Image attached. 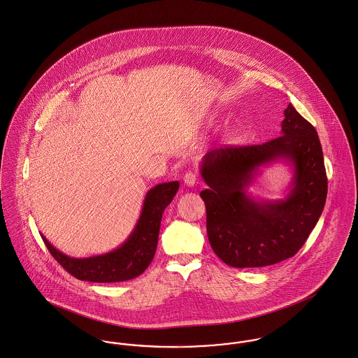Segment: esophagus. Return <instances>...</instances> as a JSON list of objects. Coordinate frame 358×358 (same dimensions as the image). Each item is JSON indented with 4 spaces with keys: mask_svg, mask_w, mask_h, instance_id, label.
I'll list each match as a JSON object with an SVG mask.
<instances>
[{
    "mask_svg": "<svg viewBox=\"0 0 358 358\" xmlns=\"http://www.w3.org/2000/svg\"><path fill=\"white\" fill-rule=\"evenodd\" d=\"M184 182L187 187H193L197 182V174L192 170H188L184 176Z\"/></svg>",
    "mask_w": 358,
    "mask_h": 358,
    "instance_id": "obj_1",
    "label": "esophagus"
}]
</instances>
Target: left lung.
<instances>
[{"mask_svg": "<svg viewBox=\"0 0 358 358\" xmlns=\"http://www.w3.org/2000/svg\"><path fill=\"white\" fill-rule=\"evenodd\" d=\"M278 159L295 167L283 201L256 202L246 193L260 165ZM200 192L207 211V236L222 262L236 268L264 267L294 256L322 215L327 174L316 129L290 103L280 136L256 145H227L207 152Z\"/></svg>", "mask_w": 358, "mask_h": 358, "instance_id": "left-lung-1", "label": "left lung"}]
</instances>
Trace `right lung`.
<instances>
[{
  "instance_id": "obj_1",
  "label": "right lung",
  "mask_w": 358,
  "mask_h": 358,
  "mask_svg": "<svg viewBox=\"0 0 358 358\" xmlns=\"http://www.w3.org/2000/svg\"><path fill=\"white\" fill-rule=\"evenodd\" d=\"M178 187V181H173L151 188L145 194L134 231L121 247L109 253L76 259L55 249L43 236L42 240L64 270L80 280L111 283L134 279L143 274L154 259L162 214L176 196Z\"/></svg>"
}]
</instances>
